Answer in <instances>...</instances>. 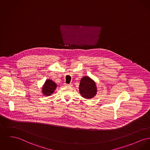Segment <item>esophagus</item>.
I'll list each match as a JSON object with an SVG mask.
<instances>
[{
	"label": "esophagus",
	"mask_w": 150,
	"mask_h": 150,
	"mask_svg": "<svg viewBox=\"0 0 150 150\" xmlns=\"http://www.w3.org/2000/svg\"><path fill=\"white\" fill-rule=\"evenodd\" d=\"M64 86H69V87H71L72 85V84H66V83H65V84H64Z\"/></svg>",
	"instance_id": "1"
}]
</instances>
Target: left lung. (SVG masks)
Segmentation results:
<instances>
[{"label":"left lung","mask_w":150,"mask_h":150,"mask_svg":"<svg viewBox=\"0 0 150 150\" xmlns=\"http://www.w3.org/2000/svg\"><path fill=\"white\" fill-rule=\"evenodd\" d=\"M95 83L89 77L84 76L80 81L79 91L81 95L86 98L94 97L97 92Z\"/></svg>","instance_id":"1"}]
</instances>
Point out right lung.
Listing matches in <instances>:
<instances>
[{
	"mask_svg": "<svg viewBox=\"0 0 150 150\" xmlns=\"http://www.w3.org/2000/svg\"><path fill=\"white\" fill-rule=\"evenodd\" d=\"M56 87L57 84L52 80H47L42 88V92L46 96H50L54 92Z\"/></svg>",
	"mask_w": 150,
	"mask_h": 150,
	"instance_id": "right-lung-1",
	"label": "right lung"
}]
</instances>
